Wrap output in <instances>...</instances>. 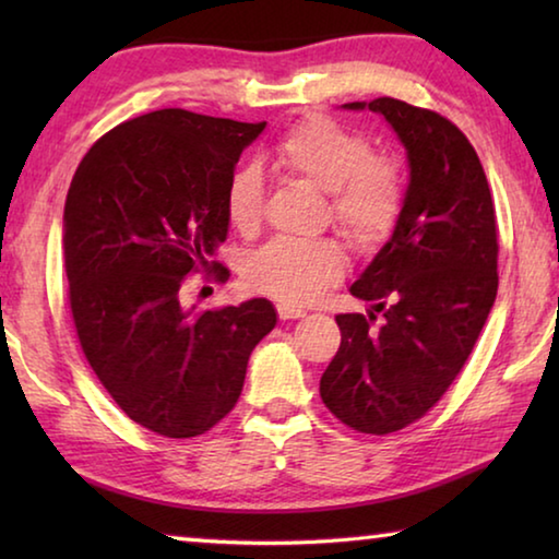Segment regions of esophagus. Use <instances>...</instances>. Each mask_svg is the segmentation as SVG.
I'll return each instance as SVG.
<instances>
[{"label": "esophagus", "mask_w": 559, "mask_h": 559, "mask_svg": "<svg viewBox=\"0 0 559 559\" xmlns=\"http://www.w3.org/2000/svg\"><path fill=\"white\" fill-rule=\"evenodd\" d=\"M306 316V310L296 306H286V302H278V318L281 320H296Z\"/></svg>", "instance_id": "1"}]
</instances>
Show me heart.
<instances>
[{
  "label": "heart",
  "instance_id": "heart-1",
  "mask_svg": "<svg viewBox=\"0 0 559 559\" xmlns=\"http://www.w3.org/2000/svg\"><path fill=\"white\" fill-rule=\"evenodd\" d=\"M278 173L323 189L330 219L357 249H372L392 234L404 206V179L392 159L372 155L362 132L325 116L290 126L271 150ZM226 219L239 234H257L263 216V177L236 169L226 187ZM347 266L335 239H273L243 261L246 286L286 306H302L335 286Z\"/></svg>",
  "mask_w": 559,
  "mask_h": 559
}]
</instances>
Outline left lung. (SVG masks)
<instances>
[{"mask_svg":"<svg viewBox=\"0 0 559 559\" xmlns=\"http://www.w3.org/2000/svg\"><path fill=\"white\" fill-rule=\"evenodd\" d=\"M372 110L406 150L400 222L349 293L372 310L337 316L340 349L320 396L362 433L421 419L466 365L498 293V231L476 150L439 112L396 98L345 103ZM385 316L374 329L373 313Z\"/></svg>","mask_w":559,"mask_h":559,"instance_id":"1","label":"left lung"}]
</instances>
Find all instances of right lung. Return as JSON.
<instances>
[{"label":"right lung","instance_id":"1","mask_svg":"<svg viewBox=\"0 0 559 559\" xmlns=\"http://www.w3.org/2000/svg\"><path fill=\"white\" fill-rule=\"evenodd\" d=\"M263 128L147 112L106 132L66 194L63 259L83 355L120 409L159 437L192 439L219 424L276 325L266 298L219 310L182 302L185 276L219 266L226 187Z\"/></svg>","mask_w":559,"mask_h":559}]
</instances>
